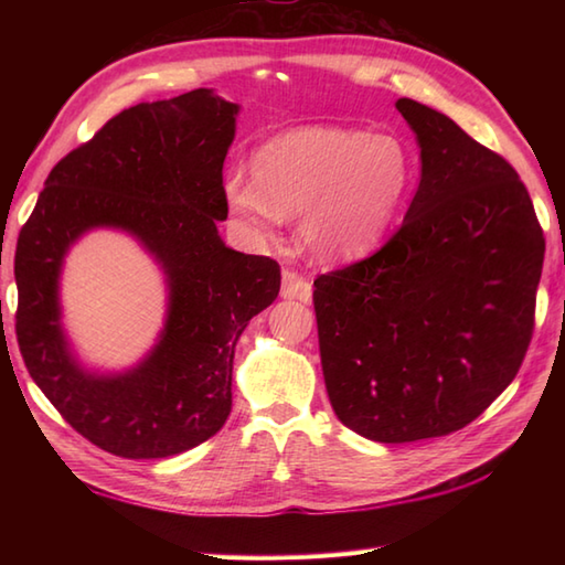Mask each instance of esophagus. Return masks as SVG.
I'll return each mask as SVG.
<instances>
[{"label": "esophagus", "instance_id": "obj_1", "mask_svg": "<svg viewBox=\"0 0 565 565\" xmlns=\"http://www.w3.org/2000/svg\"><path fill=\"white\" fill-rule=\"evenodd\" d=\"M281 296L298 298V301H310V296H313V286H310V281L301 271L286 269L281 274Z\"/></svg>", "mask_w": 565, "mask_h": 565}]
</instances>
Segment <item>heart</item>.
I'll return each instance as SVG.
<instances>
[{"mask_svg":"<svg viewBox=\"0 0 565 565\" xmlns=\"http://www.w3.org/2000/svg\"><path fill=\"white\" fill-rule=\"evenodd\" d=\"M413 162L398 138L313 126L271 138L255 154V177L235 172L225 201L237 221L269 237L284 213L320 257H352L386 231L411 189Z\"/></svg>","mask_w":565,"mask_h":565,"instance_id":"obj_1","label":"heart"}]
</instances>
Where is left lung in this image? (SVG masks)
Masks as SVG:
<instances>
[{
    "label": "left lung",
    "mask_w": 565,
    "mask_h": 565,
    "mask_svg": "<svg viewBox=\"0 0 565 565\" xmlns=\"http://www.w3.org/2000/svg\"><path fill=\"white\" fill-rule=\"evenodd\" d=\"M395 109L423 158L403 225L313 281L332 411L383 444L449 435L510 386L532 342L546 249L502 154L425 104Z\"/></svg>",
    "instance_id": "8db88e82"
}]
</instances>
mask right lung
<instances>
[{
  "mask_svg": "<svg viewBox=\"0 0 565 565\" xmlns=\"http://www.w3.org/2000/svg\"><path fill=\"white\" fill-rule=\"evenodd\" d=\"M237 106L194 89L106 121L45 179L17 243V340L31 379L65 423L124 459H164L218 431L233 405L239 334L279 296V262L223 245V162ZM134 232L168 271L161 344L124 377H94L56 318L64 249L89 226Z\"/></svg>",
  "mask_w": 565,
  "mask_h": 565,
  "instance_id": "1",
  "label": "right lung"
}]
</instances>
